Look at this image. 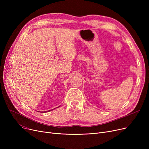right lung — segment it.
<instances>
[{"mask_svg": "<svg viewBox=\"0 0 149 149\" xmlns=\"http://www.w3.org/2000/svg\"><path fill=\"white\" fill-rule=\"evenodd\" d=\"M49 111H51V110H50V111H46V112H49Z\"/></svg>", "mask_w": 149, "mask_h": 149, "instance_id": "obj_1", "label": "right lung"}]
</instances>
